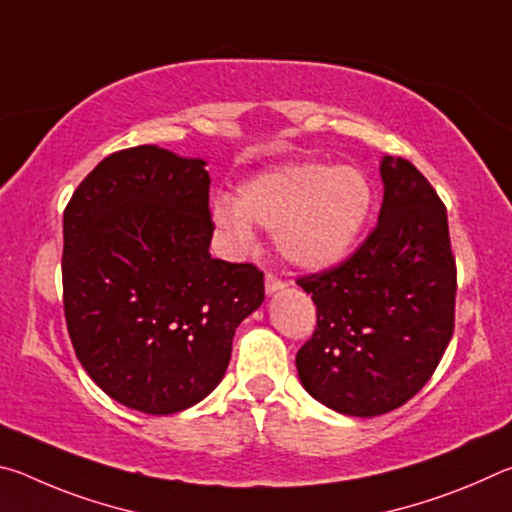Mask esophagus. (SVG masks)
I'll list each match as a JSON object with an SVG mask.
<instances>
[{"mask_svg":"<svg viewBox=\"0 0 512 512\" xmlns=\"http://www.w3.org/2000/svg\"><path fill=\"white\" fill-rule=\"evenodd\" d=\"M264 284H266V293H268V296H271V293H275V291L284 289V282H282L277 275H273V273H266Z\"/></svg>","mask_w":512,"mask_h":512,"instance_id":"34e87169","label":"esophagus"}]
</instances>
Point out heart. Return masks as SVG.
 I'll return each mask as SVG.
<instances>
[{"instance_id":"1","label":"heart","mask_w":512,"mask_h":512,"mask_svg":"<svg viewBox=\"0 0 512 512\" xmlns=\"http://www.w3.org/2000/svg\"><path fill=\"white\" fill-rule=\"evenodd\" d=\"M372 185L354 167L302 162L259 173L239 198H216L214 221L235 244H248L253 223L275 230L289 264L323 271L350 253L370 219Z\"/></svg>"}]
</instances>
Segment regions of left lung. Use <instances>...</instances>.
I'll use <instances>...</instances> for the list:
<instances>
[{"label":"left lung","mask_w":512,"mask_h":512,"mask_svg":"<svg viewBox=\"0 0 512 512\" xmlns=\"http://www.w3.org/2000/svg\"><path fill=\"white\" fill-rule=\"evenodd\" d=\"M384 203L368 239L339 266L300 277L316 329L296 354L305 391L372 418L427 384L454 334L456 259L447 210L409 160L384 155Z\"/></svg>","instance_id":"left-lung-1"}]
</instances>
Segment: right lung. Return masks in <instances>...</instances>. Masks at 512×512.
<instances>
[{
    "instance_id": "1",
    "label": "right lung",
    "mask_w": 512,
    "mask_h": 512,
    "mask_svg": "<svg viewBox=\"0 0 512 512\" xmlns=\"http://www.w3.org/2000/svg\"><path fill=\"white\" fill-rule=\"evenodd\" d=\"M205 160L144 144L103 158L63 214V305L81 366L128 409L169 415L210 395L264 273L210 255Z\"/></svg>"
}]
</instances>
